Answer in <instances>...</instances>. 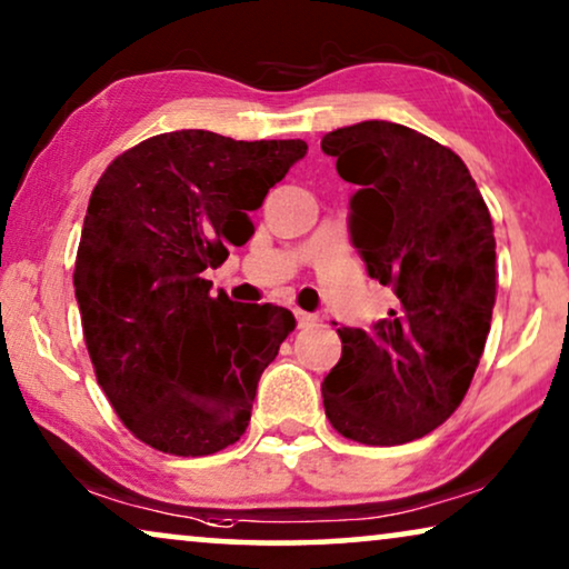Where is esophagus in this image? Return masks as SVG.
<instances>
[{"label": "esophagus", "instance_id": "obj_1", "mask_svg": "<svg viewBox=\"0 0 569 569\" xmlns=\"http://www.w3.org/2000/svg\"><path fill=\"white\" fill-rule=\"evenodd\" d=\"M297 322H299V328H312V325L317 322V315L305 312V309H297Z\"/></svg>", "mask_w": 569, "mask_h": 569}]
</instances>
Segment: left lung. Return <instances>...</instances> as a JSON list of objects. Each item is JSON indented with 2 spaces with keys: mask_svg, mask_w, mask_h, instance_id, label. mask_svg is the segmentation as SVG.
Wrapping results in <instances>:
<instances>
[{
  "mask_svg": "<svg viewBox=\"0 0 569 569\" xmlns=\"http://www.w3.org/2000/svg\"><path fill=\"white\" fill-rule=\"evenodd\" d=\"M351 197V241L396 293L372 330L340 328L322 382L332 429L361 445H403L456 413L471 388L497 297V241L471 171L450 148L392 121L322 138Z\"/></svg>",
  "mask_w": 569,
  "mask_h": 569,
  "instance_id": "8db88e82",
  "label": "left lung"
}]
</instances>
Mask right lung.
I'll list each match as a JSON object with an SVG mask.
<instances>
[{
  "label": "right lung",
  "mask_w": 569,
  "mask_h": 569,
  "mask_svg": "<svg viewBox=\"0 0 569 569\" xmlns=\"http://www.w3.org/2000/svg\"><path fill=\"white\" fill-rule=\"evenodd\" d=\"M305 153V140L179 130L124 150L98 179L74 297L98 385L150 448L200 458L244 435L260 375L297 320L210 297L202 270L252 237L249 213Z\"/></svg>",
  "instance_id": "1"
}]
</instances>
